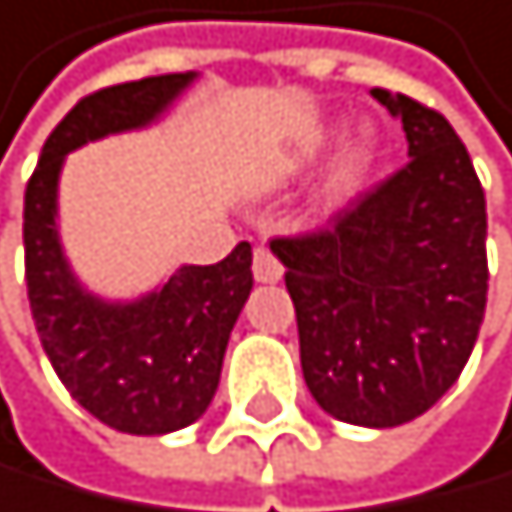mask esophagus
<instances>
[{"label": "esophagus", "mask_w": 512, "mask_h": 512, "mask_svg": "<svg viewBox=\"0 0 512 512\" xmlns=\"http://www.w3.org/2000/svg\"><path fill=\"white\" fill-rule=\"evenodd\" d=\"M251 267H254V277H258L261 284H277L284 277V267L271 254V248H254V264Z\"/></svg>", "instance_id": "34e87169"}]
</instances>
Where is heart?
<instances>
[{"label": "heart", "mask_w": 512, "mask_h": 512, "mask_svg": "<svg viewBox=\"0 0 512 512\" xmlns=\"http://www.w3.org/2000/svg\"><path fill=\"white\" fill-rule=\"evenodd\" d=\"M326 140H330V127H317L313 133H307L297 146H290V153L281 159V166L274 169V176L267 186H277L284 179H294L300 176L303 169L313 163ZM379 156H382V140H379V127L372 120H356L349 123L343 130L340 143H336L330 166H326L323 179H320V189H317V205L323 212H333L346 205L349 199L366 189V182L372 179V172L379 166Z\"/></svg>", "instance_id": "1"}]
</instances>
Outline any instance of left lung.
Masks as SVG:
<instances>
[{
	"label": "left lung",
	"instance_id": "1",
	"mask_svg": "<svg viewBox=\"0 0 512 512\" xmlns=\"http://www.w3.org/2000/svg\"><path fill=\"white\" fill-rule=\"evenodd\" d=\"M408 140V166L317 235L271 241L297 310L303 382L326 415L395 428L461 376L487 307V202L438 110L369 91Z\"/></svg>",
	"mask_w": 512,
	"mask_h": 512
}]
</instances>
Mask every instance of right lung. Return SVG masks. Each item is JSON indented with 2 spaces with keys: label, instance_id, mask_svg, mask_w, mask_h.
Masks as SVG:
<instances>
[{
  "label": "right lung",
  "instance_id": "obj_1",
  "mask_svg": "<svg viewBox=\"0 0 512 512\" xmlns=\"http://www.w3.org/2000/svg\"><path fill=\"white\" fill-rule=\"evenodd\" d=\"M195 77L159 74L84 97L51 130L25 189V284L41 346L64 389L127 435H169L212 405L228 336L254 287L251 245L241 241L218 264H182L140 297H100L64 254L58 182L68 153L153 127Z\"/></svg>",
  "mask_w": 512,
  "mask_h": 512
}]
</instances>
